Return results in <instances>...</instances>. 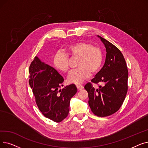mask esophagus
<instances>
[{"instance_id": "obj_1", "label": "esophagus", "mask_w": 148, "mask_h": 148, "mask_svg": "<svg viewBox=\"0 0 148 148\" xmlns=\"http://www.w3.org/2000/svg\"><path fill=\"white\" fill-rule=\"evenodd\" d=\"M77 88L78 89V90H82L83 89V86L82 85H77Z\"/></svg>"}]
</instances>
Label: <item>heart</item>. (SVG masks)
Masks as SVG:
<instances>
[{
  "label": "heart",
  "instance_id": "obj_1",
  "mask_svg": "<svg viewBox=\"0 0 148 148\" xmlns=\"http://www.w3.org/2000/svg\"><path fill=\"white\" fill-rule=\"evenodd\" d=\"M69 53L73 56L78 57L77 69L71 71L68 76L69 83L79 85L100 69L103 55L101 51L97 47L85 42L74 43L68 48ZM55 67L62 72H67L69 68V56L62 50L57 51L53 59Z\"/></svg>",
  "mask_w": 148,
  "mask_h": 148
}]
</instances>
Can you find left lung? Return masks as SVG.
<instances>
[{
    "instance_id": "8db88e82",
    "label": "left lung",
    "mask_w": 148,
    "mask_h": 148,
    "mask_svg": "<svg viewBox=\"0 0 148 148\" xmlns=\"http://www.w3.org/2000/svg\"><path fill=\"white\" fill-rule=\"evenodd\" d=\"M97 37L106 48V59L91 82L101 83L102 85L97 89L91 83H88L84 88L88 93V103L92 112L103 117L116 112L123 104L127 91L128 71L121 51L105 38Z\"/></svg>"
}]
</instances>
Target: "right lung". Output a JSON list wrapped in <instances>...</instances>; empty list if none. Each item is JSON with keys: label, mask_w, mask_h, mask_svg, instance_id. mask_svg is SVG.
Here are the masks:
<instances>
[{"label": "right lung", "mask_w": 148, "mask_h": 148, "mask_svg": "<svg viewBox=\"0 0 148 148\" xmlns=\"http://www.w3.org/2000/svg\"><path fill=\"white\" fill-rule=\"evenodd\" d=\"M29 73V84L39 110L47 118L57 123L62 121L68 116L70 100L77 91L75 85L60 89L63 77L37 56L31 63Z\"/></svg>", "instance_id": "1"}]
</instances>
